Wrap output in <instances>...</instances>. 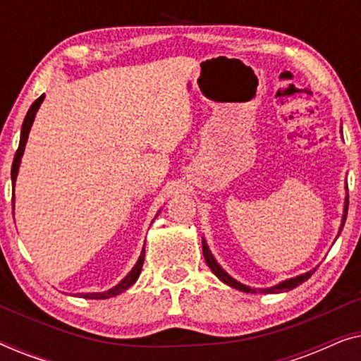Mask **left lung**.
Here are the masks:
<instances>
[{
    "label": "left lung",
    "mask_w": 361,
    "mask_h": 361,
    "mask_svg": "<svg viewBox=\"0 0 361 361\" xmlns=\"http://www.w3.org/2000/svg\"><path fill=\"white\" fill-rule=\"evenodd\" d=\"M347 210H348V199H347V202H345V214H343V224H345V219H347ZM343 224H342V228H343ZM340 228V230H342ZM202 251H204V258H205V263L209 264V268L214 271V274L216 276V278H220L221 281H224L225 284H228V286H231V288H235V289H240V290H243V293H261V294H266V293H283V290H289V289H294V288H298L299 284H302L304 281H307L310 276H312L314 273H315V269H312V271H309V273H305V274H300V276H298V278H293V279H288V281H284V283H281V284H278V286H274V288H269V289H251V288H248V286H245V284H241V283H238V281H235L233 278H230L228 274L225 273L224 269L220 268L219 266V263H216L215 261V258L214 256H212V253H210V250H209V246H207V243H205V240H202Z\"/></svg>",
    "instance_id": "left-lung-1"
}]
</instances>
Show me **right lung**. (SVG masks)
<instances>
[{
	"mask_svg": "<svg viewBox=\"0 0 361 361\" xmlns=\"http://www.w3.org/2000/svg\"><path fill=\"white\" fill-rule=\"evenodd\" d=\"M44 97H46V95H41L36 102L32 103L31 108H29L26 118H24V121H23L21 140H19V147H18L16 154H14V161H13V166H11V180H13V184H14V182H16V176H18V169H19V161H21V156H23V152H24V146H26L27 135H29V131H31L34 116H36L39 106H41V103L44 102ZM142 263H145V248H142L141 256H140V259H137V263H136L135 268L131 269V273L128 274L126 278L123 279L120 284H116L115 288L110 289V290H106V293H92V294L88 293V294H80V295H82V298H85V299H108V298H113V295H118L120 293H123V290H126L128 288H131V286L136 283V279L140 278V274H141Z\"/></svg>",
	"mask_w": 361,
	"mask_h": 361,
	"instance_id": "add662e5",
	"label": "right lung"
}]
</instances>
